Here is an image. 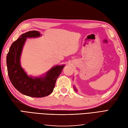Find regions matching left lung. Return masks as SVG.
<instances>
[{
    "label": "left lung",
    "mask_w": 128,
    "mask_h": 128,
    "mask_svg": "<svg viewBox=\"0 0 128 128\" xmlns=\"http://www.w3.org/2000/svg\"><path fill=\"white\" fill-rule=\"evenodd\" d=\"M74 90H75V91L77 92V89H76V88H75V86H74Z\"/></svg>",
    "instance_id": "8db88e82"
}]
</instances>
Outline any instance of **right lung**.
Here are the masks:
<instances>
[{"instance_id":"obj_1","label":"right lung","mask_w":128,"mask_h":128,"mask_svg":"<svg viewBox=\"0 0 128 128\" xmlns=\"http://www.w3.org/2000/svg\"><path fill=\"white\" fill-rule=\"evenodd\" d=\"M40 32L29 31L22 34L14 42L7 55L6 63L10 80L14 88L22 94L31 97L41 98L53 92L56 79L64 64L56 65L40 76L28 75L21 65V56L26 38L40 37Z\"/></svg>"}]
</instances>
